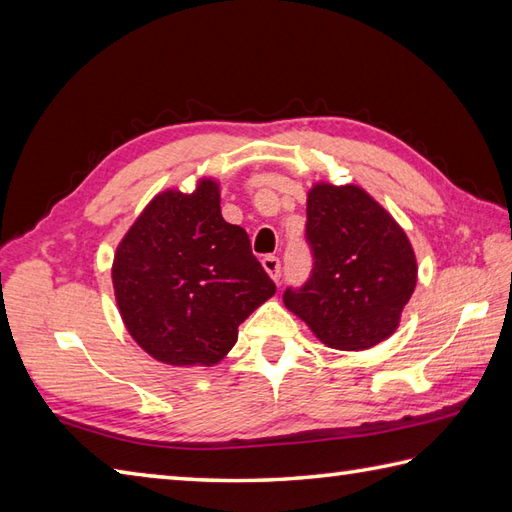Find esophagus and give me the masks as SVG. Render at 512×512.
<instances>
[{
  "mask_svg": "<svg viewBox=\"0 0 512 512\" xmlns=\"http://www.w3.org/2000/svg\"><path fill=\"white\" fill-rule=\"evenodd\" d=\"M262 266H264L266 273L270 275V279L279 281V277H281V262H279V259H277L275 255H266V257L262 259Z\"/></svg>",
  "mask_w": 512,
  "mask_h": 512,
  "instance_id": "obj_1",
  "label": "esophagus"
}]
</instances>
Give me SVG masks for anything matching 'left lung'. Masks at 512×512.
<instances>
[{
	"label": "left lung",
	"instance_id": "left-lung-1",
	"mask_svg": "<svg viewBox=\"0 0 512 512\" xmlns=\"http://www.w3.org/2000/svg\"><path fill=\"white\" fill-rule=\"evenodd\" d=\"M306 213L314 264L306 284L286 288V308L334 350L358 352L385 341L418 279L405 231L354 184H314Z\"/></svg>",
	"mask_w": 512,
	"mask_h": 512
}]
</instances>
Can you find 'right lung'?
Masks as SVG:
<instances>
[{
	"label": "right lung",
	"mask_w": 512,
	"mask_h": 512,
	"mask_svg": "<svg viewBox=\"0 0 512 512\" xmlns=\"http://www.w3.org/2000/svg\"><path fill=\"white\" fill-rule=\"evenodd\" d=\"M112 281L132 339L178 367L220 363L239 323L277 290L244 228L222 217L211 178L147 204L116 248Z\"/></svg>",
	"instance_id": "1"
}]
</instances>
